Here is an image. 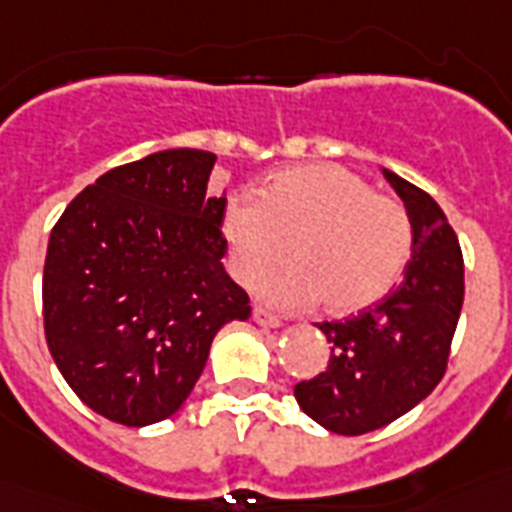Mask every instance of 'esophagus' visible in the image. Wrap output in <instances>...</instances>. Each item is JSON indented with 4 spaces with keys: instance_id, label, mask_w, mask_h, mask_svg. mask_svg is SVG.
<instances>
[{
    "instance_id": "1",
    "label": "esophagus",
    "mask_w": 512,
    "mask_h": 512,
    "mask_svg": "<svg viewBox=\"0 0 512 512\" xmlns=\"http://www.w3.org/2000/svg\"><path fill=\"white\" fill-rule=\"evenodd\" d=\"M251 318H253V323L264 325V328H279V325H282V320H279L274 312L264 310V307H253Z\"/></svg>"
}]
</instances>
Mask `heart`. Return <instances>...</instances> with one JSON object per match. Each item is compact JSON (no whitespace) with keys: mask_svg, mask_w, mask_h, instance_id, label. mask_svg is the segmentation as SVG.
Returning a JSON list of instances; mask_svg holds the SVG:
<instances>
[{"mask_svg":"<svg viewBox=\"0 0 512 512\" xmlns=\"http://www.w3.org/2000/svg\"><path fill=\"white\" fill-rule=\"evenodd\" d=\"M223 238L233 279L251 284L293 243L296 264L256 282L274 307H310L330 315L377 305L413 256L408 207L379 194L364 176L338 164L284 169L261 189V200L233 197L223 212Z\"/></svg>","mask_w":512,"mask_h":512,"instance_id":"heart-1","label":"heart"}]
</instances>
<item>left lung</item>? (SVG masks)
<instances>
[{
    "label": "left lung",
    "instance_id": "left-lung-1",
    "mask_svg": "<svg viewBox=\"0 0 512 512\" xmlns=\"http://www.w3.org/2000/svg\"><path fill=\"white\" fill-rule=\"evenodd\" d=\"M384 179L413 220V261L374 307L318 323L330 343L328 366L295 384L300 408L341 436L377 431L431 395L449 366L464 302V256L443 210L392 171Z\"/></svg>",
    "mask_w": 512,
    "mask_h": 512
}]
</instances>
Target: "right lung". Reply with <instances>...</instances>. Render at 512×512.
Returning <instances> with one entry per match:
<instances>
[{"instance_id": "right-lung-1", "label": "right lung", "mask_w": 512, "mask_h": 512, "mask_svg": "<svg viewBox=\"0 0 512 512\" xmlns=\"http://www.w3.org/2000/svg\"><path fill=\"white\" fill-rule=\"evenodd\" d=\"M217 156L171 148L117 166L71 200L43 266V328L58 372L112 423L182 408L215 333L251 315L225 274Z\"/></svg>"}]
</instances>
